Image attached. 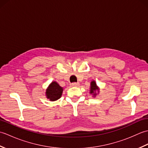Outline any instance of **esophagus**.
<instances>
[{"label": "esophagus", "mask_w": 148, "mask_h": 148, "mask_svg": "<svg viewBox=\"0 0 148 148\" xmlns=\"http://www.w3.org/2000/svg\"><path fill=\"white\" fill-rule=\"evenodd\" d=\"M79 83H73L71 84V86H74V87H77V86H79Z\"/></svg>", "instance_id": "1"}]
</instances>
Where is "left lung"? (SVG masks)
Returning a JSON list of instances; mask_svg holds the SVG:
<instances>
[{
  "instance_id": "obj_1",
  "label": "left lung",
  "mask_w": 148,
  "mask_h": 148,
  "mask_svg": "<svg viewBox=\"0 0 148 148\" xmlns=\"http://www.w3.org/2000/svg\"><path fill=\"white\" fill-rule=\"evenodd\" d=\"M100 92L99 87L97 86V84L95 80H92L90 83V93L93 96V97H95L98 95Z\"/></svg>"
}]
</instances>
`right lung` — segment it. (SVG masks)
Segmentation results:
<instances>
[{
	"label": "right lung",
	"mask_w": 148,
	"mask_h": 148,
	"mask_svg": "<svg viewBox=\"0 0 148 148\" xmlns=\"http://www.w3.org/2000/svg\"><path fill=\"white\" fill-rule=\"evenodd\" d=\"M63 91L64 88L60 86L56 81H52L46 90L45 95L50 101H56L62 97Z\"/></svg>",
	"instance_id": "add662e5"
}]
</instances>
